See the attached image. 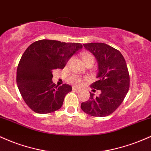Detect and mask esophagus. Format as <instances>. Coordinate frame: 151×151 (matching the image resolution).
Segmentation results:
<instances>
[{
    "instance_id": "1",
    "label": "esophagus",
    "mask_w": 151,
    "mask_h": 151,
    "mask_svg": "<svg viewBox=\"0 0 151 151\" xmlns=\"http://www.w3.org/2000/svg\"><path fill=\"white\" fill-rule=\"evenodd\" d=\"M72 90H73V91H76V92H79V91H81L80 89L77 88H76V87H73Z\"/></svg>"
}]
</instances>
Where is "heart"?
Masks as SVG:
<instances>
[{
  "instance_id": "b5f03b06",
  "label": "heart",
  "mask_w": 151,
  "mask_h": 151,
  "mask_svg": "<svg viewBox=\"0 0 151 151\" xmlns=\"http://www.w3.org/2000/svg\"><path fill=\"white\" fill-rule=\"evenodd\" d=\"M82 58L83 60L84 63H86L88 60H91V59H93V56L91 54L84 53H82ZM68 81L70 83L76 85V86H80L83 84V79L81 78L80 76L76 75V74H73L71 75L70 77L68 78Z\"/></svg>"
}]
</instances>
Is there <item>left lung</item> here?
Here are the masks:
<instances>
[{
    "label": "left lung",
    "instance_id": "8db88e82",
    "mask_svg": "<svg viewBox=\"0 0 151 151\" xmlns=\"http://www.w3.org/2000/svg\"><path fill=\"white\" fill-rule=\"evenodd\" d=\"M83 45L98 62V81L91 87L101 90V93L98 97L90 93L88 101L81 103V109L91 116H108L119 107L129 90L130 76L126 62L119 50L106 43Z\"/></svg>",
    "mask_w": 151,
    "mask_h": 151
}]
</instances>
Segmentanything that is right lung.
I'll return each mask as SVG.
<instances>
[{
  "mask_svg": "<svg viewBox=\"0 0 151 151\" xmlns=\"http://www.w3.org/2000/svg\"><path fill=\"white\" fill-rule=\"evenodd\" d=\"M82 48L81 43L44 39L34 42L25 50L17 68L16 83L22 98L32 111L50 113L61 108L72 87L53 83L52 72L63 68L70 57Z\"/></svg>",
  "mask_w": 151,
  "mask_h": 151,
  "instance_id": "add662e5",
  "label": "right lung"
}]
</instances>
